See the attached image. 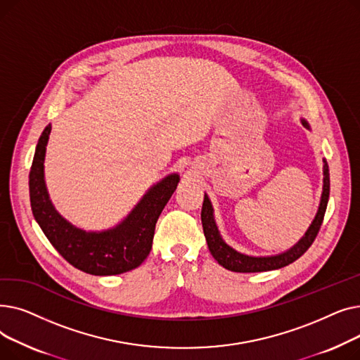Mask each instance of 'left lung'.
<instances>
[{"mask_svg":"<svg viewBox=\"0 0 360 360\" xmlns=\"http://www.w3.org/2000/svg\"><path fill=\"white\" fill-rule=\"evenodd\" d=\"M302 124H304L307 128H309L308 122L305 120H302ZM330 197V170H328V163L324 159V188H323V197H321V204L318 213L309 226L308 232L305 236L302 238L293 248L289 251L283 252L280 255L274 257H248L236 252L232 250L229 245H226L223 239L219 235L217 226L213 219V209L212 204L209 201V197L204 195V202H202V209H201V221H202V231L204 236L207 240V245H209V250L214 259L220 264L221 267L228 269L235 273H258V271H270V270H277L285 266H289L293 261L300 258L304 255L308 248L315 240L321 224H323L324 214L327 210V202Z\"/></svg>","mask_w":360,"mask_h":360,"instance_id":"1","label":"left lung"}]
</instances>
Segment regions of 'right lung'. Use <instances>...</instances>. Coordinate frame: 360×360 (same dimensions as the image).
Listing matches in <instances>:
<instances>
[{"mask_svg": "<svg viewBox=\"0 0 360 360\" xmlns=\"http://www.w3.org/2000/svg\"><path fill=\"white\" fill-rule=\"evenodd\" d=\"M51 124L37 141L29 174L33 216L52 247L71 266L93 276H113L137 269L147 258L155 236L156 221L179 182L176 174L166 176L143 197L117 228L96 233L74 228L49 201L44 181L45 150Z\"/></svg>", "mask_w": 360, "mask_h": 360, "instance_id": "right-lung-1", "label": "right lung"}]
</instances>
